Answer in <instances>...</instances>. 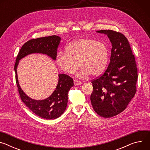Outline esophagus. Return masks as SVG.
<instances>
[{
  "label": "esophagus",
  "instance_id": "34e87169",
  "mask_svg": "<svg viewBox=\"0 0 150 150\" xmlns=\"http://www.w3.org/2000/svg\"><path fill=\"white\" fill-rule=\"evenodd\" d=\"M74 82L75 85H79L81 83V82L78 79H74Z\"/></svg>",
  "mask_w": 150,
  "mask_h": 150
}]
</instances>
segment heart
I'll list each match as a JSON object with an SVG mask.
<instances>
[{"mask_svg": "<svg viewBox=\"0 0 150 150\" xmlns=\"http://www.w3.org/2000/svg\"><path fill=\"white\" fill-rule=\"evenodd\" d=\"M109 52L103 42L93 38L76 40L66 47V52H59L56 63L64 72L72 74L81 67L77 76L81 78L100 74L108 63Z\"/></svg>", "mask_w": 150, "mask_h": 150, "instance_id": "heart-1", "label": "heart"}]
</instances>
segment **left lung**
I'll return each instance as SVG.
<instances>
[{
    "mask_svg": "<svg viewBox=\"0 0 150 150\" xmlns=\"http://www.w3.org/2000/svg\"><path fill=\"white\" fill-rule=\"evenodd\" d=\"M97 32L108 35L112 48L108 67L91 81L90 100L98 115L109 118L123 112L134 97L138 70L129 41L123 34L110 30Z\"/></svg>",
    "mask_w": 150,
    "mask_h": 150,
    "instance_id": "obj_1",
    "label": "left lung"
}]
</instances>
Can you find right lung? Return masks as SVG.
Wrapping results in <instances>:
<instances>
[{
    "mask_svg": "<svg viewBox=\"0 0 150 150\" xmlns=\"http://www.w3.org/2000/svg\"><path fill=\"white\" fill-rule=\"evenodd\" d=\"M60 41V38L57 35L33 38L27 41L20 49L14 67L16 83L21 100L36 115L47 120L59 117L66 110L68 94L74 85L73 79L68 75L59 74L58 83L52 94L45 100H35L28 97L21 90L18 83L16 68L19 60L31 53L46 54L55 60Z\"/></svg>",
    "mask_w": 150,
    "mask_h": 150,
    "instance_id": "right-lung-1",
    "label": "right lung"
}]
</instances>
